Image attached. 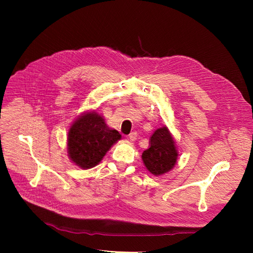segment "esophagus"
Segmentation results:
<instances>
[{"instance_id":"34e87169","label":"esophagus","mask_w":253,"mask_h":253,"mask_svg":"<svg viewBox=\"0 0 253 253\" xmlns=\"http://www.w3.org/2000/svg\"><path fill=\"white\" fill-rule=\"evenodd\" d=\"M128 138L131 141H135L137 138V132H131V133L128 135Z\"/></svg>"}]
</instances>
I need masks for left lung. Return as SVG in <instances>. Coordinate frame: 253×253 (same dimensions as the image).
I'll use <instances>...</instances> for the list:
<instances>
[{
	"mask_svg": "<svg viewBox=\"0 0 253 253\" xmlns=\"http://www.w3.org/2000/svg\"><path fill=\"white\" fill-rule=\"evenodd\" d=\"M150 144V148L141 155L145 168L155 176L168 173L178 159L176 143L168 127L158 128L151 137Z\"/></svg>",
	"mask_w": 253,
	"mask_h": 253,
	"instance_id": "left-lung-1",
	"label": "left lung"
}]
</instances>
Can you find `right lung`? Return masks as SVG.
I'll list each match as a JSON object with an SVG mask.
<instances>
[{
    "mask_svg": "<svg viewBox=\"0 0 253 253\" xmlns=\"http://www.w3.org/2000/svg\"><path fill=\"white\" fill-rule=\"evenodd\" d=\"M122 135L105 124L96 111L80 115L72 123L68 133V156L72 163L87 170L98 165L105 154Z\"/></svg>",
    "mask_w": 253,
    "mask_h": 253,
    "instance_id": "obj_1",
    "label": "right lung"
}]
</instances>
